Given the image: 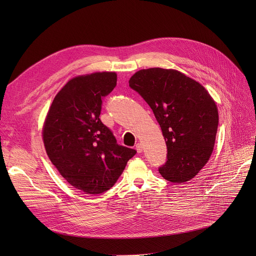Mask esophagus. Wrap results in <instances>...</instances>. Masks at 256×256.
I'll return each mask as SVG.
<instances>
[{
    "label": "esophagus",
    "instance_id": "obj_1",
    "mask_svg": "<svg viewBox=\"0 0 256 256\" xmlns=\"http://www.w3.org/2000/svg\"><path fill=\"white\" fill-rule=\"evenodd\" d=\"M136 150H137V152H142V150H143V146H142V144L141 143H138V144H136Z\"/></svg>",
    "mask_w": 256,
    "mask_h": 256
}]
</instances>
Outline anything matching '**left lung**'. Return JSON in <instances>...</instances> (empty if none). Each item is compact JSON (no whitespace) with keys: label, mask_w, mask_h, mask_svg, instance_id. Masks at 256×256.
Instances as JSON below:
<instances>
[{"label":"left lung","mask_w":256,"mask_h":256,"mask_svg":"<svg viewBox=\"0 0 256 256\" xmlns=\"http://www.w3.org/2000/svg\"><path fill=\"white\" fill-rule=\"evenodd\" d=\"M128 84L152 108L162 130L167 160L158 168L160 176L176 184L195 178L212 152L219 124L208 92L178 70L158 67L137 72Z\"/></svg>","instance_id":"1"}]
</instances>
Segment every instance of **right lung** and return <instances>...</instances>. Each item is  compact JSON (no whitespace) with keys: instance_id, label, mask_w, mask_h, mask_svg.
<instances>
[{"instance_id":"add662e5","label":"right lung","mask_w":256,"mask_h":256,"mask_svg":"<svg viewBox=\"0 0 256 256\" xmlns=\"http://www.w3.org/2000/svg\"><path fill=\"white\" fill-rule=\"evenodd\" d=\"M116 82L115 72L72 78L54 98L44 126L50 162L67 182L87 194L111 189L137 152L119 145L100 119L102 98Z\"/></svg>"}]
</instances>
